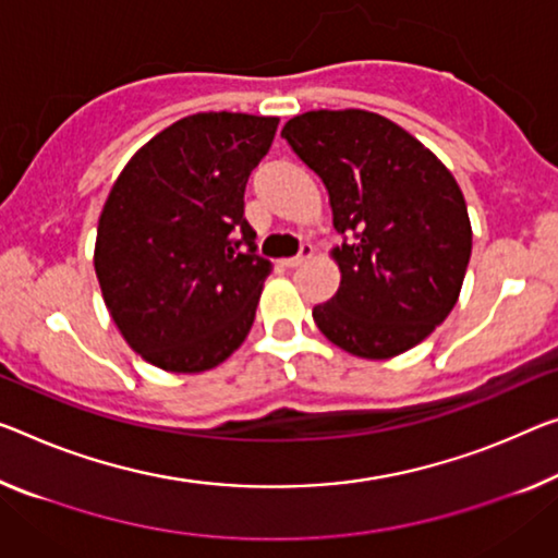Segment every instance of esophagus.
<instances>
[{
    "mask_svg": "<svg viewBox=\"0 0 558 558\" xmlns=\"http://www.w3.org/2000/svg\"><path fill=\"white\" fill-rule=\"evenodd\" d=\"M312 254H314V246L312 244H302V252H299L296 256H289V259H281V267H287V269L302 267L306 259H312Z\"/></svg>",
    "mask_w": 558,
    "mask_h": 558,
    "instance_id": "1",
    "label": "esophagus"
}]
</instances>
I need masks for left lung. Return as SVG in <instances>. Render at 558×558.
<instances>
[{"mask_svg": "<svg viewBox=\"0 0 558 558\" xmlns=\"http://www.w3.org/2000/svg\"><path fill=\"white\" fill-rule=\"evenodd\" d=\"M281 136L322 177L347 236L331 250L341 284L314 306L316 327L354 356L404 354L447 319L464 284L471 221L457 179L374 111H304Z\"/></svg>", "mask_w": 558, "mask_h": 558, "instance_id": "left-lung-1", "label": "left lung"}]
</instances>
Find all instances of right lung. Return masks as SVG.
Masks as SVG:
<instances>
[{
	"label": "right lung",
	"mask_w": 558,
	"mask_h": 558,
	"mask_svg": "<svg viewBox=\"0 0 558 558\" xmlns=\"http://www.w3.org/2000/svg\"><path fill=\"white\" fill-rule=\"evenodd\" d=\"M277 124L199 111L151 136L117 177L99 214L94 271L144 362L199 374L250 333L271 262L256 254L244 190Z\"/></svg>",
	"instance_id": "right-lung-1"
}]
</instances>
